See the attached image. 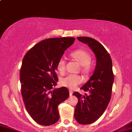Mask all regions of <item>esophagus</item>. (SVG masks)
Instances as JSON below:
<instances>
[{
  "label": "esophagus",
  "instance_id": "34e87169",
  "mask_svg": "<svg viewBox=\"0 0 132 132\" xmlns=\"http://www.w3.org/2000/svg\"><path fill=\"white\" fill-rule=\"evenodd\" d=\"M69 92H70V96H72V93H73V92L71 90H69Z\"/></svg>",
  "mask_w": 132,
  "mask_h": 132
}]
</instances>
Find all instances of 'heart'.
Wrapping results in <instances>:
<instances>
[{
	"label": "heart",
	"mask_w": 132,
	"mask_h": 132,
	"mask_svg": "<svg viewBox=\"0 0 132 132\" xmlns=\"http://www.w3.org/2000/svg\"><path fill=\"white\" fill-rule=\"evenodd\" d=\"M71 55L78 63L82 66V71L85 73H88L90 70V63L92 57L86 51L78 49L71 53ZM66 62L64 58L59 60L57 64V70L61 74H63L65 71ZM83 81L82 78L79 75H68L62 78L60 80V84L61 86L68 87L70 89H74L78 85L81 84Z\"/></svg>",
	"instance_id": "obj_1"
}]
</instances>
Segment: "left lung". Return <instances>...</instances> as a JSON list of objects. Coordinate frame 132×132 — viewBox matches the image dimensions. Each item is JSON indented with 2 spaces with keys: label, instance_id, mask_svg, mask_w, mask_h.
<instances>
[{
  "label": "left lung",
  "instance_id": "1",
  "mask_svg": "<svg viewBox=\"0 0 132 132\" xmlns=\"http://www.w3.org/2000/svg\"><path fill=\"white\" fill-rule=\"evenodd\" d=\"M77 39L87 44L96 57L93 74L80 88L88 94L82 96L77 92L72 94L78 99L75 119L80 124L87 125L96 121L107 108L111 97L114 77L111 58L104 47L93 38L82 36Z\"/></svg>",
  "mask_w": 132,
  "mask_h": 132
}]
</instances>
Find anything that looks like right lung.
<instances>
[{
	"instance_id": "obj_1",
	"label": "right lung",
	"mask_w": 132,
	"mask_h": 132,
	"mask_svg": "<svg viewBox=\"0 0 132 132\" xmlns=\"http://www.w3.org/2000/svg\"><path fill=\"white\" fill-rule=\"evenodd\" d=\"M75 39H45L31 48L22 60L20 82L23 101L30 116L41 125H52L59 121L58 105L70 95L65 87L53 88L59 80L57 62Z\"/></svg>"
}]
</instances>
